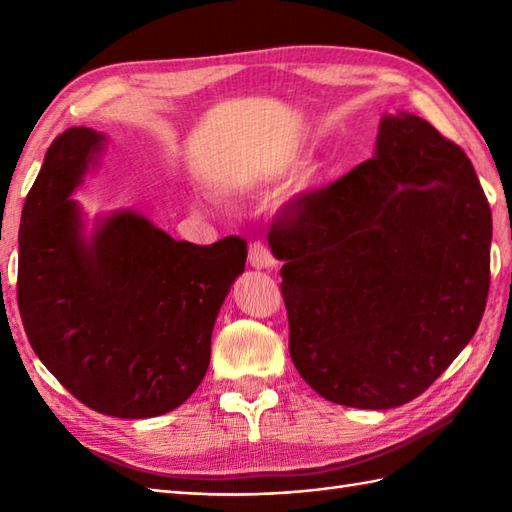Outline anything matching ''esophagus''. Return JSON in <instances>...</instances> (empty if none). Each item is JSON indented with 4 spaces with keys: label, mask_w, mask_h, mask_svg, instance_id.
<instances>
[{
    "label": "esophagus",
    "mask_w": 512,
    "mask_h": 512,
    "mask_svg": "<svg viewBox=\"0 0 512 512\" xmlns=\"http://www.w3.org/2000/svg\"><path fill=\"white\" fill-rule=\"evenodd\" d=\"M248 262H250V266L257 268V270L275 268V264H277L273 253H270V248L264 246L262 242L250 244V248H248Z\"/></svg>",
    "instance_id": "34e87169"
}]
</instances>
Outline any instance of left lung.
I'll list each match as a JSON object with an SVG mask.
<instances>
[{
    "mask_svg": "<svg viewBox=\"0 0 512 512\" xmlns=\"http://www.w3.org/2000/svg\"><path fill=\"white\" fill-rule=\"evenodd\" d=\"M270 234L292 363L336 405H405L482 321L491 206L464 151L420 116H383L376 156Z\"/></svg>",
    "mask_w": 512,
    "mask_h": 512,
    "instance_id": "obj_1",
    "label": "left lung"
}]
</instances>
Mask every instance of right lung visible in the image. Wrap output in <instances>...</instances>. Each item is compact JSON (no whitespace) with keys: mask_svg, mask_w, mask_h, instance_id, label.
I'll return each instance as SVG.
<instances>
[{"mask_svg":"<svg viewBox=\"0 0 512 512\" xmlns=\"http://www.w3.org/2000/svg\"><path fill=\"white\" fill-rule=\"evenodd\" d=\"M103 143L90 127H70L46 151L21 211L19 314L41 363L83 405L154 418L202 383L246 242H178L134 211L103 217L85 237L70 195Z\"/></svg>","mask_w":512,"mask_h":512,"instance_id":"1","label":"right lung"}]
</instances>
